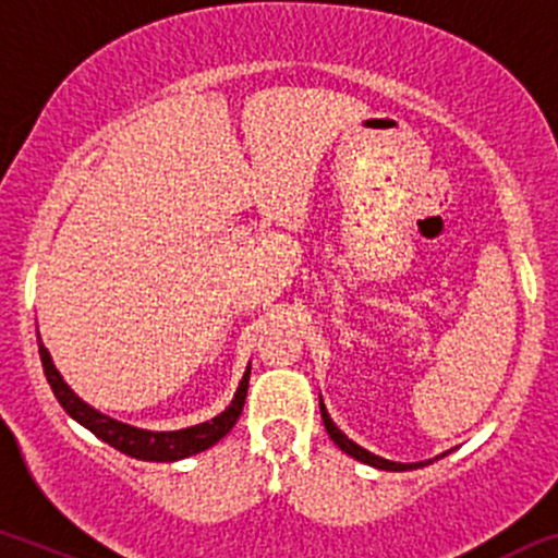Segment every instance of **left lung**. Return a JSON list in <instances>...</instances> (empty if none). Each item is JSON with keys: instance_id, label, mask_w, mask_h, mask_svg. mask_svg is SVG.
Wrapping results in <instances>:
<instances>
[{"instance_id": "8db88e82", "label": "left lung", "mask_w": 558, "mask_h": 558, "mask_svg": "<svg viewBox=\"0 0 558 558\" xmlns=\"http://www.w3.org/2000/svg\"><path fill=\"white\" fill-rule=\"evenodd\" d=\"M320 415H323V424H326V432L330 434V439H333V442L339 445V448L344 450L347 456H352L354 461H360V463H368V466H373V469H381V471H413V469H424V466H428V463H434V461H437V458L448 456V452H442V456H437V458H428V461H418V463H397V461H387V458L376 456V452H371V450L360 448L357 442H352V439H349L347 434L341 432V428L336 426L333 421H330L328 410H326V405H323V397H320Z\"/></svg>"}]
</instances>
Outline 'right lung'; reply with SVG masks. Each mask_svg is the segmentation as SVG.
Instances as JSON below:
<instances>
[{
	"mask_svg": "<svg viewBox=\"0 0 558 558\" xmlns=\"http://www.w3.org/2000/svg\"><path fill=\"white\" fill-rule=\"evenodd\" d=\"M36 339H39V330H36ZM39 357L54 397H58V402L63 405V410L73 421H78V424L89 428L97 439L108 442L110 448L121 450L124 456L137 458V461H156V463L182 461V458H190L195 456V452H204L209 450L211 445H217L219 439L235 426V421L241 418L243 402H246V391H248V376H251V365H248L246 373H243L241 384H238V391L235 397H232V402L222 410V413L214 415L211 421H204V424H195L187 428H177V432H150V428H137V426L124 424V421L110 418V415L92 408L89 402H84L82 397H78L76 391L63 381V376H60V371L54 368L50 352H47V347L41 344V341H39Z\"/></svg>",
	"mask_w": 558,
	"mask_h": 558,
	"instance_id": "right-lung-1",
	"label": "right lung"
}]
</instances>
